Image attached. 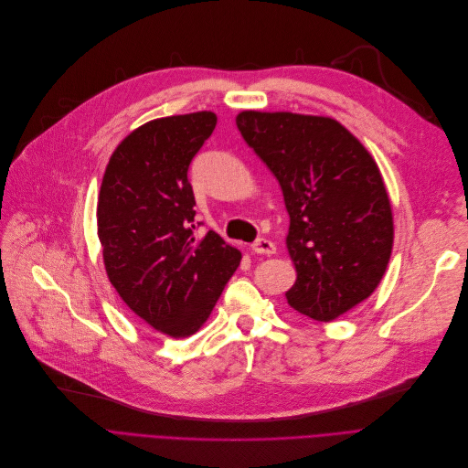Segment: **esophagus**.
<instances>
[{
    "mask_svg": "<svg viewBox=\"0 0 468 468\" xmlns=\"http://www.w3.org/2000/svg\"><path fill=\"white\" fill-rule=\"evenodd\" d=\"M251 250H253V253H257V255H266V257H271V255L276 253V246H274V243H272L271 239H266V238L255 239V241L251 243Z\"/></svg>",
    "mask_w": 468,
    "mask_h": 468,
    "instance_id": "esophagus-1",
    "label": "esophagus"
}]
</instances>
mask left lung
Here are the masks:
<instances>
[{"mask_svg":"<svg viewBox=\"0 0 468 468\" xmlns=\"http://www.w3.org/2000/svg\"><path fill=\"white\" fill-rule=\"evenodd\" d=\"M236 125L283 192L297 269L287 303L313 320H335L375 292L392 253L379 167L331 118L246 110Z\"/></svg>","mask_w":468,"mask_h":468,"instance_id":"left-lung-1","label":"left lung"}]
</instances>
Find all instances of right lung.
<instances>
[{
    "label": "right lung",
    "instance_id": "right-lung-1",
    "mask_svg": "<svg viewBox=\"0 0 468 468\" xmlns=\"http://www.w3.org/2000/svg\"><path fill=\"white\" fill-rule=\"evenodd\" d=\"M217 125L213 112L148 122L110 158L97 220L106 274L123 303L171 337L211 314L241 253L209 230L196 236L188 167Z\"/></svg>",
    "mask_w": 468,
    "mask_h": 468
}]
</instances>
